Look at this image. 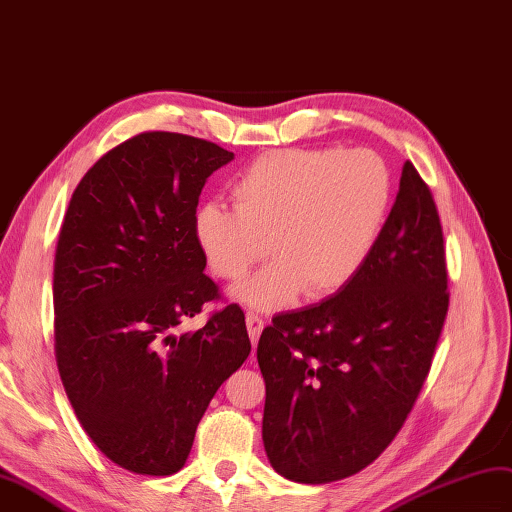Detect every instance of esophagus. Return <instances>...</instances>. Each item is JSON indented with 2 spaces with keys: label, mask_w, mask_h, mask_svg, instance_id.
<instances>
[{
  "label": "esophagus",
  "mask_w": 512,
  "mask_h": 512,
  "mask_svg": "<svg viewBox=\"0 0 512 512\" xmlns=\"http://www.w3.org/2000/svg\"><path fill=\"white\" fill-rule=\"evenodd\" d=\"M246 329H248V335H251V342L255 346L261 331H264V320H261L259 316H255V313H248V316H246Z\"/></svg>",
  "instance_id": "obj_1"
}]
</instances>
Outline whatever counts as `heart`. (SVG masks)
<instances>
[{
  "label": "heart",
  "instance_id": "1",
  "mask_svg": "<svg viewBox=\"0 0 512 512\" xmlns=\"http://www.w3.org/2000/svg\"><path fill=\"white\" fill-rule=\"evenodd\" d=\"M235 209L203 205L194 233L216 277L238 283L255 309H281L346 287L368 259L391 199V175L368 149H283L248 166L231 188Z\"/></svg>",
  "mask_w": 512,
  "mask_h": 512
}]
</instances>
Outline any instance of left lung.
I'll return each instance as SVG.
<instances>
[{
    "mask_svg": "<svg viewBox=\"0 0 512 512\" xmlns=\"http://www.w3.org/2000/svg\"><path fill=\"white\" fill-rule=\"evenodd\" d=\"M450 307L439 209L406 162L361 270L259 337L264 445L281 476L326 484L374 463L424 387Z\"/></svg>",
    "mask_w": 512,
    "mask_h": 512,
    "instance_id": "8db88e82",
    "label": "left lung"
}]
</instances>
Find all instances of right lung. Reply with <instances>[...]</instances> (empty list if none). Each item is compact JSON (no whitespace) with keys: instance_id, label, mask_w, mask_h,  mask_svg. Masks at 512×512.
Masks as SVG:
<instances>
[{"instance_id":"right-lung-1","label":"right lung","mask_w":512,"mask_h":512,"mask_svg":"<svg viewBox=\"0 0 512 512\" xmlns=\"http://www.w3.org/2000/svg\"><path fill=\"white\" fill-rule=\"evenodd\" d=\"M231 160L216 142L142 131L88 168L64 214L54 259L58 372L88 437L134 474L183 467L209 400L251 352L235 303L179 333L220 300L194 218L207 177Z\"/></svg>"}]
</instances>
